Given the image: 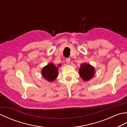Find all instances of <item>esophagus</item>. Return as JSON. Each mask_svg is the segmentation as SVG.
<instances>
[{"label":"esophagus","mask_w":127,"mask_h":127,"mask_svg":"<svg viewBox=\"0 0 127 127\" xmlns=\"http://www.w3.org/2000/svg\"><path fill=\"white\" fill-rule=\"evenodd\" d=\"M66 63H68V64H69V63H70V59L69 58H66Z\"/></svg>","instance_id":"obj_1"}]
</instances>
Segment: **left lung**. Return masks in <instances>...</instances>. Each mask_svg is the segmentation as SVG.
<instances>
[{
    "instance_id": "obj_1",
    "label": "left lung",
    "mask_w": 127,
    "mask_h": 127,
    "mask_svg": "<svg viewBox=\"0 0 127 127\" xmlns=\"http://www.w3.org/2000/svg\"><path fill=\"white\" fill-rule=\"evenodd\" d=\"M94 73L95 70L93 66L87 63L81 64V67L79 69V74L83 81H87L91 79L93 77Z\"/></svg>"
}]
</instances>
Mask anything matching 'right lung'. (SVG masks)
Masks as SVG:
<instances>
[{
	"label": "right lung",
	"mask_w": 127,
	"mask_h": 127,
	"mask_svg": "<svg viewBox=\"0 0 127 127\" xmlns=\"http://www.w3.org/2000/svg\"><path fill=\"white\" fill-rule=\"evenodd\" d=\"M59 65H58V67ZM58 67L55 66L52 63H50L43 68L42 70V75L45 79L48 81L52 82L55 81L58 75Z\"/></svg>",
	"instance_id": "obj_1"
}]
</instances>
